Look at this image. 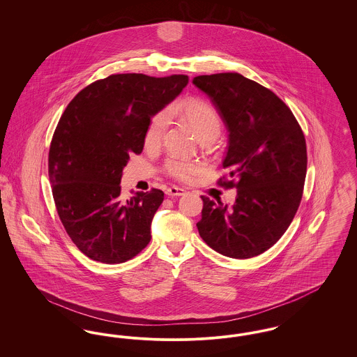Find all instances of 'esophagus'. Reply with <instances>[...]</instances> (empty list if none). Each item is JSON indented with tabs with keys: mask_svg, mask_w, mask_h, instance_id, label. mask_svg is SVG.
I'll return each mask as SVG.
<instances>
[{
	"mask_svg": "<svg viewBox=\"0 0 357 357\" xmlns=\"http://www.w3.org/2000/svg\"><path fill=\"white\" fill-rule=\"evenodd\" d=\"M166 194L170 197H181L186 194V190L182 187L171 186L166 190Z\"/></svg>",
	"mask_w": 357,
	"mask_h": 357,
	"instance_id": "1",
	"label": "esophagus"
}]
</instances>
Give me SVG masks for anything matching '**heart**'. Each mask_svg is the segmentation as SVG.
<instances>
[{"instance_id": "1", "label": "heart", "mask_w": 357, "mask_h": 357, "mask_svg": "<svg viewBox=\"0 0 357 357\" xmlns=\"http://www.w3.org/2000/svg\"><path fill=\"white\" fill-rule=\"evenodd\" d=\"M171 115L181 116L186 121L191 131L198 137L215 140L222 131V120L217 109L201 99H188L176 102L170 108ZM167 127V115L158 112L153 115L144 132V144L156 146ZM165 171L178 181H190L198 171L199 166L183 158L170 156L165 163Z\"/></svg>"}]
</instances>
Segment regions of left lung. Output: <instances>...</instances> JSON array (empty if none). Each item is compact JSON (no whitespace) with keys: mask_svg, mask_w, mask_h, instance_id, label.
Instances as JSON below:
<instances>
[{"mask_svg":"<svg viewBox=\"0 0 357 357\" xmlns=\"http://www.w3.org/2000/svg\"><path fill=\"white\" fill-rule=\"evenodd\" d=\"M192 84L204 92L229 131L222 162L237 188L233 206L204 201L197 223L204 242L230 258H252L271 249L293 221L306 175L305 136L290 108L271 89L239 73L202 75Z\"/></svg>","mask_w":357,"mask_h":357,"instance_id":"obj_1","label":"left lung"}]
</instances>
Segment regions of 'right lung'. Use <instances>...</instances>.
I'll use <instances>...</instances> for the list:
<instances>
[{
    "instance_id": "1",
    "label": "right lung",
    "mask_w": 357,
    "mask_h": 357,
    "mask_svg": "<svg viewBox=\"0 0 357 357\" xmlns=\"http://www.w3.org/2000/svg\"><path fill=\"white\" fill-rule=\"evenodd\" d=\"M186 75H111L82 89L52 137L48 172L57 214L88 258L121 264L151 239L165 192L137 191L124 201L120 179L131 153H140L156 112L186 86Z\"/></svg>"
}]
</instances>
